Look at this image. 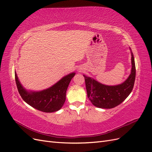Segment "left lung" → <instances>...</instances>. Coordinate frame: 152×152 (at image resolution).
Here are the masks:
<instances>
[{
	"mask_svg": "<svg viewBox=\"0 0 152 152\" xmlns=\"http://www.w3.org/2000/svg\"><path fill=\"white\" fill-rule=\"evenodd\" d=\"M132 68L127 79L122 83L108 86L103 84L93 78L83 75L85 79L87 97L95 107L100 108L110 109L122 103L133 89L136 77V66L134 58L131 49Z\"/></svg>",
	"mask_w": 152,
	"mask_h": 152,
	"instance_id": "obj_1",
	"label": "left lung"
}]
</instances>
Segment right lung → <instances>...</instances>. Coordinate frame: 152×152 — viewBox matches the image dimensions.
<instances>
[{
	"instance_id": "add662e5",
	"label": "right lung",
	"mask_w": 152,
	"mask_h": 152,
	"mask_svg": "<svg viewBox=\"0 0 152 152\" xmlns=\"http://www.w3.org/2000/svg\"><path fill=\"white\" fill-rule=\"evenodd\" d=\"M15 80L22 99L33 108L41 112L51 113L60 110L65 102L69 84L75 75L72 72L64 76L49 88L42 91L27 90L23 86L15 71Z\"/></svg>"
}]
</instances>
